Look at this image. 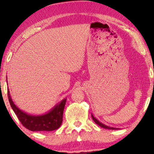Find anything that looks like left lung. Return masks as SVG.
I'll return each mask as SVG.
<instances>
[{
  "instance_id": "1",
  "label": "left lung",
  "mask_w": 154,
  "mask_h": 154,
  "mask_svg": "<svg viewBox=\"0 0 154 154\" xmlns=\"http://www.w3.org/2000/svg\"><path fill=\"white\" fill-rule=\"evenodd\" d=\"M91 116H92V119H93V121H94V123H95L96 124H97L98 125H100V127L104 128V129H109V130H119V128H113V127H109V126H107V125H104V124H103L102 123H101V122L99 121L97 119H95V118L94 117L93 115L91 114Z\"/></svg>"
}]
</instances>
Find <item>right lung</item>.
Returning a JSON list of instances; mask_svg holds the SVG:
<instances>
[{"mask_svg":"<svg viewBox=\"0 0 154 154\" xmlns=\"http://www.w3.org/2000/svg\"><path fill=\"white\" fill-rule=\"evenodd\" d=\"M8 96L10 106L21 123L31 131H53L58 129L62 125L63 112L66 98L62 100L48 112L42 115L35 116L29 114L19 109L12 101L8 88Z\"/></svg>","mask_w":154,"mask_h":154,"instance_id":"right-lung-1","label":"right lung"}]
</instances>
